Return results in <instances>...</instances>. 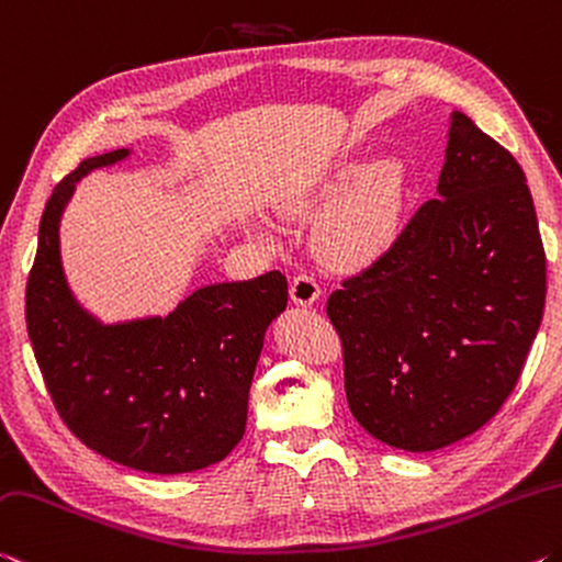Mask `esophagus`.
Listing matches in <instances>:
<instances>
[{
  "label": "esophagus",
  "mask_w": 562,
  "mask_h": 562,
  "mask_svg": "<svg viewBox=\"0 0 562 562\" xmlns=\"http://www.w3.org/2000/svg\"><path fill=\"white\" fill-rule=\"evenodd\" d=\"M289 293H291V301L296 303V306H311V303H316L321 299V286L316 283L314 276L301 273L291 281Z\"/></svg>",
  "instance_id": "esophagus-1"
}]
</instances>
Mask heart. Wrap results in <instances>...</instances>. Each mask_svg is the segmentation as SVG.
Masks as SVG:
<instances>
[{
	"instance_id": "obj_1",
	"label": "heart",
	"mask_w": 562,
	"mask_h": 562,
	"mask_svg": "<svg viewBox=\"0 0 562 562\" xmlns=\"http://www.w3.org/2000/svg\"><path fill=\"white\" fill-rule=\"evenodd\" d=\"M336 194L338 189H328L306 206L286 209V214L324 209ZM398 173L391 167H373L363 171L335 204L324 211L316 226V246L326 261L344 269H361L391 251L398 238Z\"/></svg>"
}]
</instances>
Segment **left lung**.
<instances>
[{
    "label": "left lung",
    "instance_id": "8db88e82",
    "mask_svg": "<svg viewBox=\"0 0 562 562\" xmlns=\"http://www.w3.org/2000/svg\"><path fill=\"white\" fill-rule=\"evenodd\" d=\"M546 308V251L520 164L450 114L438 199L328 299L353 418L428 453L483 428L520 379Z\"/></svg>",
    "mask_w": 562,
    "mask_h": 562
}]
</instances>
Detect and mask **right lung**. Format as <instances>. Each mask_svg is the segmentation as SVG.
<instances>
[{
	"label": "right lung",
	"mask_w": 562,
	"mask_h": 562,
	"mask_svg": "<svg viewBox=\"0 0 562 562\" xmlns=\"http://www.w3.org/2000/svg\"><path fill=\"white\" fill-rule=\"evenodd\" d=\"M132 156L81 161L57 183L26 283V330L61 420L119 465L177 475L232 453L266 328L286 311L281 271L196 289L167 316L104 324L81 306L61 266L59 226L77 183Z\"/></svg>",
	"instance_id": "obj_1"
}]
</instances>
